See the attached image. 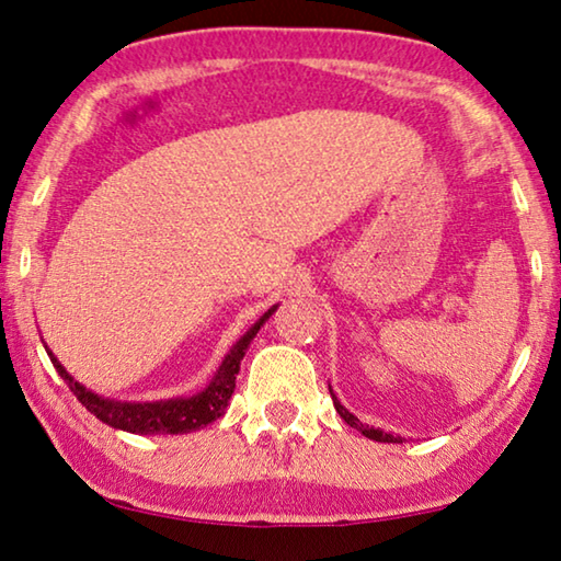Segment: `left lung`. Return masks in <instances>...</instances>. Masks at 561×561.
<instances>
[{
	"label": "left lung",
	"mask_w": 561,
	"mask_h": 561,
	"mask_svg": "<svg viewBox=\"0 0 561 561\" xmlns=\"http://www.w3.org/2000/svg\"><path fill=\"white\" fill-rule=\"evenodd\" d=\"M329 394H332V402H334V409H336V414L342 416V420L350 424V426H354V430L357 432H362L364 437L367 439H375V442H389V444H402L404 442V437H399V434H389V432H381V430H377V426H369V424H362L357 416H354L350 409H346L340 399H336V394L332 392V387H329Z\"/></svg>",
	"instance_id": "1"
}]
</instances>
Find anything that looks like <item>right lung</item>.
<instances>
[{"label": "right lung", "instance_id": "right-lung-1", "mask_svg": "<svg viewBox=\"0 0 561 561\" xmlns=\"http://www.w3.org/2000/svg\"><path fill=\"white\" fill-rule=\"evenodd\" d=\"M277 307L279 305L266 309V312L239 336L232 344V350L225 354V359H221L215 375L207 381V387L190 397L154 399V402H124V399L102 397L69 375L65 364L55 357V352H51L47 344H44V350H47L51 364H55V369L59 371V377L67 381V387L77 394L79 402H82L96 420L110 424L112 430H122L129 434H190L219 420V416L227 412V404L237 387L239 364L244 359L249 342L254 340L266 319L277 312Z\"/></svg>", "mask_w": 561, "mask_h": 561}]
</instances>
